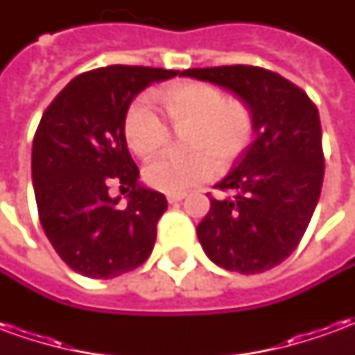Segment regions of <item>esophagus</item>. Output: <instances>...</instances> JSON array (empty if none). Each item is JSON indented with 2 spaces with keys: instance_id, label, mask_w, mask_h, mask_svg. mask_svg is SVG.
I'll return each instance as SVG.
<instances>
[{
  "instance_id": "esophagus-1",
  "label": "esophagus",
  "mask_w": 355,
  "mask_h": 355,
  "mask_svg": "<svg viewBox=\"0 0 355 355\" xmlns=\"http://www.w3.org/2000/svg\"><path fill=\"white\" fill-rule=\"evenodd\" d=\"M186 198V193H167V201L169 203H178Z\"/></svg>"
}]
</instances>
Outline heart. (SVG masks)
I'll return each instance as SVG.
<instances>
[{
	"mask_svg": "<svg viewBox=\"0 0 355 355\" xmlns=\"http://www.w3.org/2000/svg\"><path fill=\"white\" fill-rule=\"evenodd\" d=\"M163 108L175 129H192L186 146L196 154L186 157L159 155L148 163L142 177L148 186L167 193H184L213 175V155L218 165L234 162L253 137V114L245 102L226 101V94L209 83H177L159 93ZM169 129L146 104H135L125 117V139L140 157L155 154L167 142Z\"/></svg>",
	"mask_w": 355,
	"mask_h": 355,
	"instance_id": "obj_1",
	"label": "heart"
}]
</instances>
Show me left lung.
I'll use <instances>...</instances> for the list:
<instances>
[{"label": "left lung", "mask_w": 355, "mask_h": 355, "mask_svg": "<svg viewBox=\"0 0 355 355\" xmlns=\"http://www.w3.org/2000/svg\"><path fill=\"white\" fill-rule=\"evenodd\" d=\"M182 76L209 81L245 102L257 139L218 182L232 198L211 200L198 239L216 266L261 274L297 249L323 184L318 108L279 73L257 66L193 68Z\"/></svg>", "instance_id": "obj_1"}]
</instances>
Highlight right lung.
<instances>
[{
	"mask_svg": "<svg viewBox=\"0 0 355 355\" xmlns=\"http://www.w3.org/2000/svg\"><path fill=\"white\" fill-rule=\"evenodd\" d=\"M180 72L106 66L73 78L45 110L32 146V182L45 236L73 272L112 279L146 261L165 196L139 182L125 140L132 98ZM130 190L119 206L107 188Z\"/></svg>",
	"mask_w": 355,
	"mask_h": 355,
	"instance_id": "add662e5",
	"label": "right lung"
}]
</instances>
